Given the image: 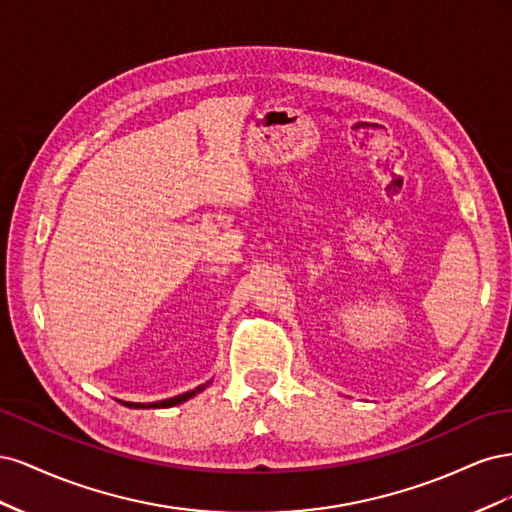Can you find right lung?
<instances>
[{"instance_id": "1", "label": "right lung", "mask_w": 512, "mask_h": 512, "mask_svg": "<svg viewBox=\"0 0 512 512\" xmlns=\"http://www.w3.org/2000/svg\"><path fill=\"white\" fill-rule=\"evenodd\" d=\"M203 389H205V386H198V389H194V391H188V393L170 397V399H164V401H156V404H130V401H121V404L128 406V408H170V406L183 404V401H188L190 397H194L196 393H200Z\"/></svg>"}]
</instances>
